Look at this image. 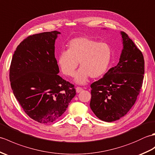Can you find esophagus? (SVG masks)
Listing matches in <instances>:
<instances>
[{
    "instance_id": "34e87169",
    "label": "esophagus",
    "mask_w": 155,
    "mask_h": 155,
    "mask_svg": "<svg viewBox=\"0 0 155 155\" xmlns=\"http://www.w3.org/2000/svg\"><path fill=\"white\" fill-rule=\"evenodd\" d=\"M82 90H83V88L81 87H76V92H77V93H80V92H81Z\"/></svg>"
}]
</instances>
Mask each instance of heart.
<instances>
[{
    "label": "heart",
    "instance_id": "b5f03b06",
    "mask_svg": "<svg viewBox=\"0 0 155 155\" xmlns=\"http://www.w3.org/2000/svg\"><path fill=\"white\" fill-rule=\"evenodd\" d=\"M111 58L112 49L108 43L99 42L88 37H80L71 40L68 44V50L61 51L58 64L65 75L72 77L80 62L81 68L75 81L84 84L89 76L96 78L104 75Z\"/></svg>",
    "mask_w": 155,
    "mask_h": 155
}]
</instances>
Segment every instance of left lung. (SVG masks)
<instances>
[{
    "label": "left lung",
    "instance_id": "1",
    "mask_svg": "<svg viewBox=\"0 0 155 155\" xmlns=\"http://www.w3.org/2000/svg\"><path fill=\"white\" fill-rule=\"evenodd\" d=\"M123 49L116 66L100 80L91 84L90 107L97 117L112 122L125 115L141 89L145 61L138 48L124 32H121Z\"/></svg>",
    "mask_w": 155,
    "mask_h": 155
}]
</instances>
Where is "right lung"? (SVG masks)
Segmentation results:
<instances>
[{"label": "right lung", "instance_id": "obj_1", "mask_svg": "<svg viewBox=\"0 0 155 155\" xmlns=\"http://www.w3.org/2000/svg\"><path fill=\"white\" fill-rule=\"evenodd\" d=\"M58 31L33 34L22 41L10 66V85L17 101L31 119L56 121L76 94L73 84L58 74L55 40Z\"/></svg>", "mask_w": 155, "mask_h": 155}]
</instances>
